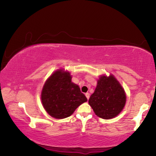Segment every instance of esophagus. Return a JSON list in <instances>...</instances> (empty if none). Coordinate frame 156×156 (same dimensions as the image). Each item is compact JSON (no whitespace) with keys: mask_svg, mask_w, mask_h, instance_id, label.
Instances as JSON below:
<instances>
[{"mask_svg":"<svg viewBox=\"0 0 156 156\" xmlns=\"http://www.w3.org/2000/svg\"><path fill=\"white\" fill-rule=\"evenodd\" d=\"M85 96L87 97V98L89 99V93H86L85 94Z\"/></svg>","mask_w":156,"mask_h":156,"instance_id":"34e87169","label":"esophagus"}]
</instances>
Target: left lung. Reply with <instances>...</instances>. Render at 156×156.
Listing matches in <instances>:
<instances>
[{
    "mask_svg": "<svg viewBox=\"0 0 156 156\" xmlns=\"http://www.w3.org/2000/svg\"><path fill=\"white\" fill-rule=\"evenodd\" d=\"M125 103V90L114 76H100L89 100L96 115L103 119H112L122 112Z\"/></svg>",
    "mask_w": 156,
    "mask_h": 156,
    "instance_id": "left-lung-1",
    "label": "left lung"
}]
</instances>
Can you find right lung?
<instances>
[{
	"instance_id": "add662e5",
	"label": "right lung",
	"mask_w": 156,
	"mask_h": 156,
	"mask_svg": "<svg viewBox=\"0 0 156 156\" xmlns=\"http://www.w3.org/2000/svg\"><path fill=\"white\" fill-rule=\"evenodd\" d=\"M41 100L49 115L56 119H62L72 115L87 99L78 85L72 82L70 73L59 69L50 76L44 83Z\"/></svg>"
}]
</instances>
